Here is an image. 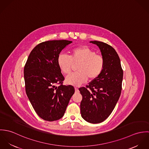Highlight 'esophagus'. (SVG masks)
Instances as JSON below:
<instances>
[{"label":"esophagus","mask_w":149,"mask_h":149,"mask_svg":"<svg viewBox=\"0 0 149 149\" xmlns=\"http://www.w3.org/2000/svg\"><path fill=\"white\" fill-rule=\"evenodd\" d=\"M74 89H75V91H76V92H77V91H79V89H78V88H77V86L74 87Z\"/></svg>","instance_id":"34e87169"}]
</instances>
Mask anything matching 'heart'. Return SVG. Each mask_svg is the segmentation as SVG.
Returning a JSON list of instances; mask_svg holds the SVG:
<instances>
[{
    "label": "heart",
    "instance_id": "b5f03b06",
    "mask_svg": "<svg viewBox=\"0 0 149 149\" xmlns=\"http://www.w3.org/2000/svg\"><path fill=\"white\" fill-rule=\"evenodd\" d=\"M77 73L66 77V82L70 85L79 86L87 80H93L101 73L104 67L103 58L86 46H80L72 50L70 56L60 54L57 58V64L64 74L70 72L73 63H79Z\"/></svg>",
    "mask_w": 149,
    "mask_h": 149
}]
</instances>
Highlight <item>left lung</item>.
<instances>
[{
    "label": "left lung",
    "instance_id": "obj_1",
    "mask_svg": "<svg viewBox=\"0 0 149 149\" xmlns=\"http://www.w3.org/2000/svg\"><path fill=\"white\" fill-rule=\"evenodd\" d=\"M90 43L100 49L104 67L97 77L86 87L79 88L83 99L80 103L82 118L91 123H99L110 115L121 94L123 72L115 50L106 43Z\"/></svg>",
    "mask_w": 149,
    "mask_h": 149
}]
</instances>
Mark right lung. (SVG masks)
I'll return each mask as SVG.
<instances>
[{"instance_id": "right-lung-1", "label": "right lung", "mask_w": 149, "mask_h": 149, "mask_svg": "<svg viewBox=\"0 0 149 149\" xmlns=\"http://www.w3.org/2000/svg\"><path fill=\"white\" fill-rule=\"evenodd\" d=\"M67 40L41 43L31 52L24 68L26 92L37 115L49 122L64 116L69 100L74 93L72 85H62L64 80L57 58L66 46ZM61 85L57 87V84Z\"/></svg>"}]
</instances>
